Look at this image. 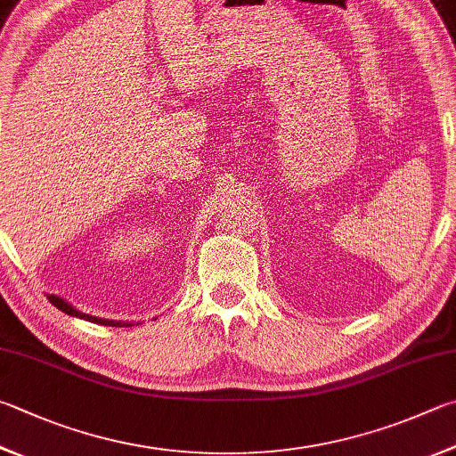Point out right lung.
I'll use <instances>...</instances> for the list:
<instances>
[{
  "label": "right lung",
  "mask_w": 456,
  "mask_h": 456,
  "mask_svg": "<svg viewBox=\"0 0 456 456\" xmlns=\"http://www.w3.org/2000/svg\"><path fill=\"white\" fill-rule=\"evenodd\" d=\"M47 299L52 305H55L57 309L71 314V317H79V319H86V321H91V322H97V325H110V327H131L134 322H121V321H110V319H102V317H91V314L87 313H81L77 309H73L71 305L68 301H63L61 297L57 295H47Z\"/></svg>",
  "instance_id": "add662e5"
}]
</instances>
